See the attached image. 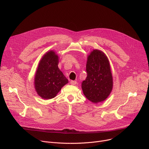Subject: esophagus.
<instances>
[{"mask_svg": "<svg viewBox=\"0 0 149 149\" xmlns=\"http://www.w3.org/2000/svg\"><path fill=\"white\" fill-rule=\"evenodd\" d=\"M70 84L71 85H72V86H74V85L77 84V81H70Z\"/></svg>", "mask_w": 149, "mask_h": 149, "instance_id": "esophagus-1", "label": "esophagus"}]
</instances>
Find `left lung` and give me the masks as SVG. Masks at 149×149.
I'll return each mask as SVG.
<instances>
[{"mask_svg":"<svg viewBox=\"0 0 149 149\" xmlns=\"http://www.w3.org/2000/svg\"><path fill=\"white\" fill-rule=\"evenodd\" d=\"M87 76L81 88L86 97L93 103L104 101L113 88V78L109 60L102 51L93 49L87 56Z\"/></svg>","mask_w":149,"mask_h":149,"instance_id":"left-lung-1","label":"left lung"}]
</instances>
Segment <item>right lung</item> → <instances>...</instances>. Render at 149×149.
Listing matches in <instances>:
<instances>
[{
	"label": "right lung",
	"mask_w": 149,
	"mask_h": 149,
	"mask_svg": "<svg viewBox=\"0 0 149 149\" xmlns=\"http://www.w3.org/2000/svg\"><path fill=\"white\" fill-rule=\"evenodd\" d=\"M59 56L51 50L42 57L34 78V87L38 95L49 100L55 97L68 80L58 68Z\"/></svg>",
	"instance_id": "1"
}]
</instances>
